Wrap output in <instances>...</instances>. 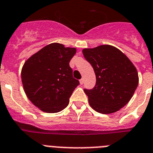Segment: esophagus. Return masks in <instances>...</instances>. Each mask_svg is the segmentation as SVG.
<instances>
[{"label": "esophagus", "mask_w": 153, "mask_h": 153, "mask_svg": "<svg viewBox=\"0 0 153 153\" xmlns=\"http://www.w3.org/2000/svg\"><path fill=\"white\" fill-rule=\"evenodd\" d=\"M79 82H80L81 85H83L84 84V79H83V78L80 79V80H79Z\"/></svg>", "instance_id": "34e87169"}]
</instances>
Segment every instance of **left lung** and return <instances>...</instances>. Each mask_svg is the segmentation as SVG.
Instances as JSON below:
<instances>
[{"instance_id":"obj_1","label":"left lung","mask_w":153,"mask_h":153,"mask_svg":"<svg viewBox=\"0 0 153 153\" xmlns=\"http://www.w3.org/2000/svg\"><path fill=\"white\" fill-rule=\"evenodd\" d=\"M96 76L93 89H85L88 102L95 111L114 113L132 99L138 84L136 68L124 53L112 45H102L82 50Z\"/></svg>"}]
</instances>
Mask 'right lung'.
Returning a JSON list of instances; mask_svg holds the SVG:
<instances>
[{
	"label": "right lung",
	"instance_id": "1",
	"mask_svg": "<svg viewBox=\"0 0 153 153\" xmlns=\"http://www.w3.org/2000/svg\"><path fill=\"white\" fill-rule=\"evenodd\" d=\"M75 53V48L51 43L25 61L21 69L24 91L40 110L56 113L68 105L69 98L79 85L69 66Z\"/></svg>",
	"mask_w": 153,
	"mask_h": 153
}]
</instances>
